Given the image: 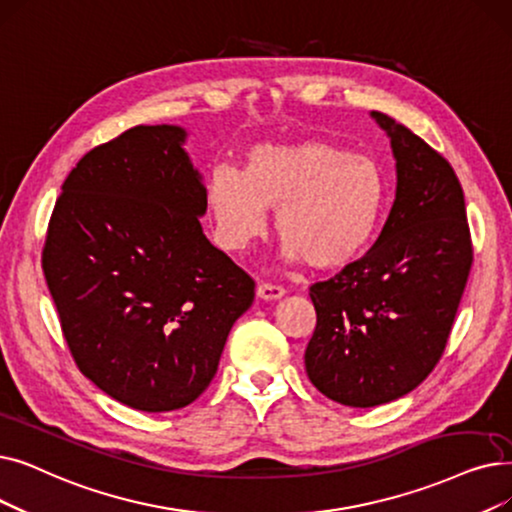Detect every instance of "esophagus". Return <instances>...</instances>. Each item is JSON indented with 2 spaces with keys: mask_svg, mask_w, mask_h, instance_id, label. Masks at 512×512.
Listing matches in <instances>:
<instances>
[{
  "mask_svg": "<svg viewBox=\"0 0 512 512\" xmlns=\"http://www.w3.org/2000/svg\"><path fill=\"white\" fill-rule=\"evenodd\" d=\"M284 295V288L278 284H268V282H261L257 286V297L263 301H276Z\"/></svg>",
  "mask_w": 512,
  "mask_h": 512,
  "instance_id": "34e87169",
  "label": "esophagus"
}]
</instances>
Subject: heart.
Returning a JSON list of instances; mask_svg holds the SVG:
<instances>
[{
	"label": "heart",
	"instance_id": "1",
	"mask_svg": "<svg viewBox=\"0 0 512 512\" xmlns=\"http://www.w3.org/2000/svg\"><path fill=\"white\" fill-rule=\"evenodd\" d=\"M387 175L366 154L328 140L259 144L242 169L217 167L205 201L221 242L242 249L274 228L284 257L316 270H339L362 257L379 234L387 207Z\"/></svg>",
	"mask_w": 512,
	"mask_h": 512
}]
</instances>
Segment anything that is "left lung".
<instances>
[{"label":"left lung","instance_id":"8db88e82","mask_svg":"<svg viewBox=\"0 0 512 512\" xmlns=\"http://www.w3.org/2000/svg\"><path fill=\"white\" fill-rule=\"evenodd\" d=\"M370 115L391 140L395 203L362 259L309 288L318 320L305 349L309 381L351 408L393 402L427 379L448 345L473 265L452 165L402 123Z\"/></svg>","mask_w":512,"mask_h":512}]
</instances>
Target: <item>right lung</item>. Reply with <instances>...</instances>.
<instances>
[{
    "instance_id": "right-lung-1",
    "label": "right lung",
    "mask_w": 512,
    "mask_h": 512,
    "mask_svg": "<svg viewBox=\"0 0 512 512\" xmlns=\"http://www.w3.org/2000/svg\"><path fill=\"white\" fill-rule=\"evenodd\" d=\"M177 125H138L69 173L41 263L79 370L142 412L192 404L253 278L203 234V177Z\"/></svg>"
}]
</instances>
